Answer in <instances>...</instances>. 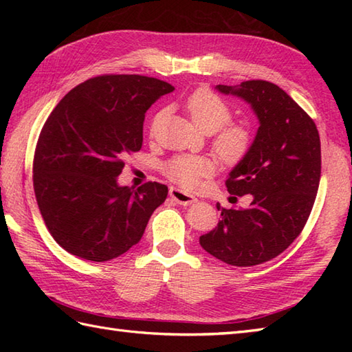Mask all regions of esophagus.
Segmentation results:
<instances>
[{
	"mask_svg": "<svg viewBox=\"0 0 352 352\" xmlns=\"http://www.w3.org/2000/svg\"><path fill=\"white\" fill-rule=\"evenodd\" d=\"M169 197L180 206H190L193 203H197L195 197H192L189 193H186L182 189H177V188L169 189Z\"/></svg>",
	"mask_w": 352,
	"mask_h": 352,
	"instance_id": "obj_1",
	"label": "esophagus"
}]
</instances>
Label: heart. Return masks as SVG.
I'll return each instance as SVG.
<instances>
[{"label": "heart", "instance_id": "1", "mask_svg": "<svg viewBox=\"0 0 352 352\" xmlns=\"http://www.w3.org/2000/svg\"><path fill=\"white\" fill-rule=\"evenodd\" d=\"M184 109L199 130L214 133L213 149L216 155L227 164H236L248 154L252 138L250 130L243 125L228 124L233 118L228 104L219 95L207 87H199L184 100ZM163 111L155 115L153 126L159 122ZM213 163L201 155H177L164 164L163 172L170 182L193 189L199 184L201 178L213 172Z\"/></svg>", "mask_w": 352, "mask_h": 352}]
</instances>
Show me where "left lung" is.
<instances>
[{
    "instance_id": "obj_1",
    "label": "left lung",
    "mask_w": 352,
    "mask_h": 352,
    "mask_svg": "<svg viewBox=\"0 0 352 352\" xmlns=\"http://www.w3.org/2000/svg\"><path fill=\"white\" fill-rule=\"evenodd\" d=\"M221 94L251 104L260 126L248 154L226 182L231 195H251L248 208H221L218 227L199 237L203 248L231 266L265 263L300 236L320 180V139L313 119L274 83L218 85Z\"/></svg>"
}]
</instances>
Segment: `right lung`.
<instances>
[{"mask_svg": "<svg viewBox=\"0 0 352 352\" xmlns=\"http://www.w3.org/2000/svg\"><path fill=\"white\" fill-rule=\"evenodd\" d=\"M174 91L145 76H100L74 87L37 140L33 188L51 236L72 256L116 258L136 245L168 188L119 186L126 154L144 142L146 110Z\"/></svg>", "mask_w": 352, "mask_h": 352, "instance_id": "right-lung-1", "label": "right lung"}]
</instances>
